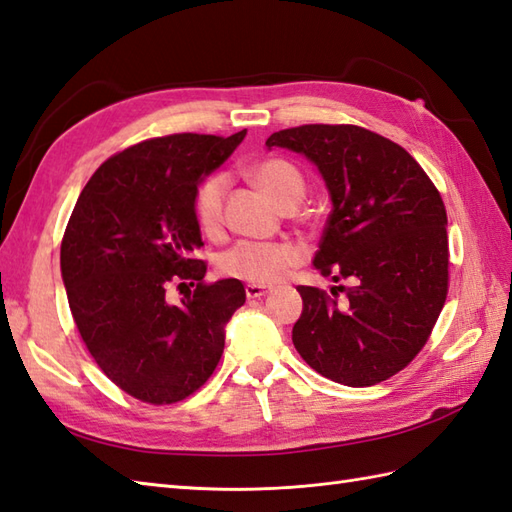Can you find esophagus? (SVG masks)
Here are the masks:
<instances>
[{
	"instance_id": "obj_1",
	"label": "esophagus",
	"mask_w": 512,
	"mask_h": 512,
	"mask_svg": "<svg viewBox=\"0 0 512 512\" xmlns=\"http://www.w3.org/2000/svg\"><path fill=\"white\" fill-rule=\"evenodd\" d=\"M271 289L269 287H265V285H247L245 287V295H247V300H258V298H263V295H267Z\"/></svg>"
}]
</instances>
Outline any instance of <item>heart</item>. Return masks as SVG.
Here are the masks:
<instances>
[{
	"label": "heart",
	"instance_id": "heart-1",
	"mask_svg": "<svg viewBox=\"0 0 512 512\" xmlns=\"http://www.w3.org/2000/svg\"><path fill=\"white\" fill-rule=\"evenodd\" d=\"M254 184L276 203L278 208L298 206L304 197L306 181L298 166L282 157H265L252 168ZM230 179L225 173H212L201 181L192 199L197 223L203 232L217 234L223 223V203ZM300 247L287 241H241L219 256V271L227 278L249 282V285H274L289 269L300 265Z\"/></svg>",
	"mask_w": 512,
	"mask_h": 512
}]
</instances>
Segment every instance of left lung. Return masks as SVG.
<instances>
[{"mask_svg": "<svg viewBox=\"0 0 512 512\" xmlns=\"http://www.w3.org/2000/svg\"><path fill=\"white\" fill-rule=\"evenodd\" d=\"M265 144L320 168L333 210L313 265L335 282L352 280L333 295L298 287L295 350L350 388L394 377L423 350L447 300V210L438 188L403 146L357 124H302Z\"/></svg>", "mask_w": 512, "mask_h": 512, "instance_id": "8db88e82", "label": "left lung"}]
</instances>
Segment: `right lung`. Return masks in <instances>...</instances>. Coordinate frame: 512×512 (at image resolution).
I'll list each match as a JSON object with an SVG mask.
<instances>
[{"mask_svg":"<svg viewBox=\"0 0 512 512\" xmlns=\"http://www.w3.org/2000/svg\"><path fill=\"white\" fill-rule=\"evenodd\" d=\"M173 133L98 166L61 243V274L78 333L98 368L133 399L184 401L223 355V328L245 302L241 280H203L192 208L201 177L245 138ZM170 284L196 289L177 305Z\"/></svg>","mask_w":512,"mask_h":512,"instance_id":"obj_1","label":"right lung"}]
</instances>
